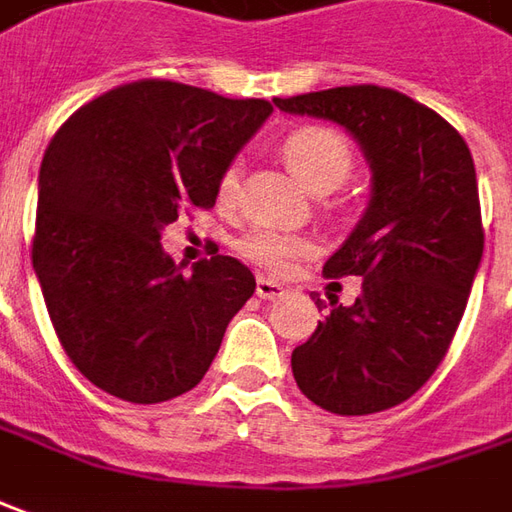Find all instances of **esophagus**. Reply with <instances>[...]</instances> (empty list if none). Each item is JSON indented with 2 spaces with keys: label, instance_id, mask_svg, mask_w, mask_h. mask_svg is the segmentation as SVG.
Returning <instances> with one entry per match:
<instances>
[{
  "label": "esophagus",
  "instance_id": "esophagus-1",
  "mask_svg": "<svg viewBox=\"0 0 512 512\" xmlns=\"http://www.w3.org/2000/svg\"><path fill=\"white\" fill-rule=\"evenodd\" d=\"M257 297L260 300H277V297H283L285 288L280 283H274L269 277H257V285H255Z\"/></svg>",
  "mask_w": 512,
  "mask_h": 512
}]
</instances>
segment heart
<instances>
[{"label":"heart","mask_w":512,"mask_h":512,"mask_svg":"<svg viewBox=\"0 0 512 512\" xmlns=\"http://www.w3.org/2000/svg\"><path fill=\"white\" fill-rule=\"evenodd\" d=\"M280 154H283L285 165L294 170V176L316 196H328L336 187H342L353 170L350 145L344 142L342 134L322 128V125H305V128L291 131L280 142ZM238 193H241L238 165L229 162L227 168L218 173L215 198L224 210H229V207H235ZM238 255L257 269L269 271V274H283L297 260L314 255V241L277 227H255L238 238Z\"/></svg>","instance_id":"1"}]
</instances>
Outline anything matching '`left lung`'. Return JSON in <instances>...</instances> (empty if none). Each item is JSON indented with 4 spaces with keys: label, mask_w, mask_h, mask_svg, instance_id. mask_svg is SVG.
Instances as JSON below:
<instances>
[{
    "label": "left lung",
    "mask_w": 512,
    "mask_h": 512,
    "mask_svg": "<svg viewBox=\"0 0 512 512\" xmlns=\"http://www.w3.org/2000/svg\"><path fill=\"white\" fill-rule=\"evenodd\" d=\"M274 106L347 128L373 170L367 210L322 269L361 277V297L350 308L328 297L291 353L297 387L333 415L384 412L429 381L465 314L485 249L474 159L437 111L373 83Z\"/></svg>",
    "instance_id": "8db88e82"
}]
</instances>
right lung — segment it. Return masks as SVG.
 Instances as JSON below:
<instances>
[{"mask_svg": "<svg viewBox=\"0 0 512 512\" xmlns=\"http://www.w3.org/2000/svg\"><path fill=\"white\" fill-rule=\"evenodd\" d=\"M271 111L148 78L55 131L38 173L33 269L58 342L103 392L162 403L210 370L255 274L227 255L182 274L159 241L179 212L210 210L218 173Z\"/></svg>", "mask_w": 512, "mask_h": 512, "instance_id": "obj_1", "label": "right lung"}]
</instances>
